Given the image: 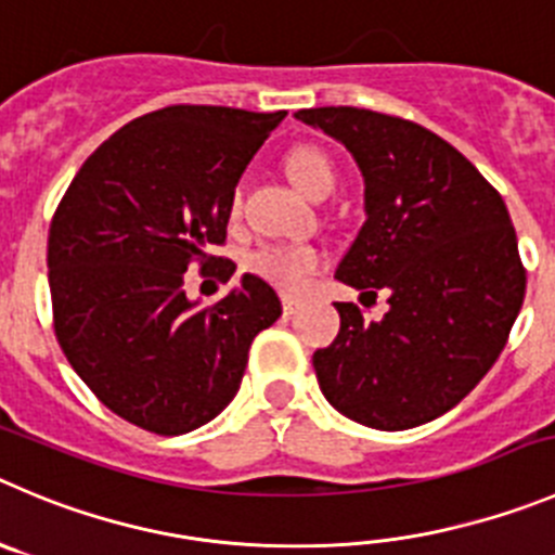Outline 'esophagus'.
I'll use <instances>...</instances> for the list:
<instances>
[{
  "label": "esophagus",
  "mask_w": 555,
  "mask_h": 555,
  "mask_svg": "<svg viewBox=\"0 0 555 555\" xmlns=\"http://www.w3.org/2000/svg\"><path fill=\"white\" fill-rule=\"evenodd\" d=\"M298 307H301V304H298V298H293V295H282L284 314H295L298 312Z\"/></svg>",
  "instance_id": "esophagus-1"
}]
</instances>
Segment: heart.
<instances>
[{"label":"heart","instance_id":"heart-1","mask_svg":"<svg viewBox=\"0 0 555 555\" xmlns=\"http://www.w3.org/2000/svg\"><path fill=\"white\" fill-rule=\"evenodd\" d=\"M284 169H287L295 189L309 199H323L336 185V164L328 150H323L320 144H298V147L289 150L287 158H284ZM241 202L243 191L235 189L230 202L232 214L241 210ZM323 251H318L314 246L268 243L248 257L246 268L254 276H260L262 282L273 284L284 293H298L323 268Z\"/></svg>","mask_w":555,"mask_h":555}]
</instances>
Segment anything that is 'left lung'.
Returning a JSON list of instances; mask_svg holds the SVG:
<instances>
[{
    "label": "left lung",
    "instance_id": "obj_1",
    "mask_svg": "<svg viewBox=\"0 0 555 555\" xmlns=\"http://www.w3.org/2000/svg\"><path fill=\"white\" fill-rule=\"evenodd\" d=\"M353 153L366 221L336 279L388 293L366 323L334 304L341 328L312 359L325 400L364 427L411 429L452 411L504 350L526 268L499 191L447 139L356 106L295 112Z\"/></svg>",
    "mask_w": 555,
    "mask_h": 555
}]
</instances>
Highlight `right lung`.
I'll return each mask as SVG.
<instances>
[{"label":"right lung","instance_id":"obj_1","mask_svg":"<svg viewBox=\"0 0 555 555\" xmlns=\"http://www.w3.org/2000/svg\"><path fill=\"white\" fill-rule=\"evenodd\" d=\"M287 112L158 108L81 164L49 227V287L62 353L92 395L155 435L219 416L241 388L254 336L282 314L271 284L246 273L196 307L183 273L219 266L243 169Z\"/></svg>","mask_w":555,"mask_h":555}]
</instances>
